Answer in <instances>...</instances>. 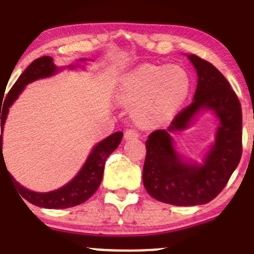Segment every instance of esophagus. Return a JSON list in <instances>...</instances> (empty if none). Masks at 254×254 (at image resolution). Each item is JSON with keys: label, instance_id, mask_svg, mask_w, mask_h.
Instances as JSON below:
<instances>
[{"label": "esophagus", "instance_id": "1", "mask_svg": "<svg viewBox=\"0 0 254 254\" xmlns=\"http://www.w3.org/2000/svg\"><path fill=\"white\" fill-rule=\"evenodd\" d=\"M140 134L136 131L135 129H127V131L124 132V137L125 140H134V139H139Z\"/></svg>", "mask_w": 254, "mask_h": 254}]
</instances>
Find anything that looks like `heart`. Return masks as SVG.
<instances>
[{
    "mask_svg": "<svg viewBox=\"0 0 254 254\" xmlns=\"http://www.w3.org/2000/svg\"><path fill=\"white\" fill-rule=\"evenodd\" d=\"M190 91V77L182 66L142 65L120 79L117 97L135 107L134 117L146 122L153 115L178 108Z\"/></svg>",
    "mask_w": 254,
    "mask_h": 254,
    "instance_id": "heart-1",
    "label": "heart"
}]
</instances>
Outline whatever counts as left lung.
<instances>
[{"label":"left lung","instance_id":"obj_1","mask_svg":"<svg viewBox=\"0 0 254 254\" xmlns=\"http://www.w3.org/2000/svg\"><path fill=\"white\" fill-rule=\"evenodd\" d=\"M198 76L193 102L170 127L146 140L142 181L156 200L177 206L201 205L224 189L242 155V111L236 93L221 72L203 59L187 55ZM203 111L215 115L219 125L214 142L201 163L176 151L172 135L189 128Z\"/></svg>","mask_w":254,"mask_h":254}]
</instances>
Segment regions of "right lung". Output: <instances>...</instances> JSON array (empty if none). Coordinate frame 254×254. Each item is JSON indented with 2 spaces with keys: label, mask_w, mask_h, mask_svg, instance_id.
Listing matches in <instances>:
<instances>
[{
  "label": "right lung",
  "mask_w": 254,
  "mask_h": 254,
  "mask_svg": "<svg viewBox=\"0 0 254 254\" xmlns=\"http://www.w3.org/2000/svg\"><path fill=\"white\" fill-rule=\"evenodd\" d=\"M86 59H79L76 64H71V65L64 66V67H58L54 64L53 58L50 56H43V58L37 59L33 61L29 66L24 70V72L19 76L16 83L11 88V91L7 94L6 99H4L3 106H0V119H1V131L3 132L4 123H6L7 115H8L9 108L12 104L17 101L18 97L20 96L23 91H24L25 86L28 83L37 81V79L48 78L51 76L56 75L60 71L68 68V70H75V68H84L83 63H86ZM2 111H1L0 109ZM123 132L117 131L112 134L111 136L106 137L104 140L99 141L98 143L93 146L92 151L89 152L88 157H87L86 162L82 166L78 173L71 179L68 183L63 186L61 188L55 189V190L47 191V193H39V191L29 190L28 188L23 187L22 184L18 183L16 179L12 177L11 173L7 171L9 175L11 182L14 184L17 188L18 193L24 198L25 200L29 201L33 205H37L39 207H45V209H67V207H72L79 204L84 203L88 200L96 190L98 189L99 184H101L102 178H103L104 172V165L113 151L119 146L122 141ZM2 134L0 135V168L1 165L6 163L3 160V153H2ZM23 200V199H22Z\"/></svg>",
  "instance_id": "1"
}]
</instances>
